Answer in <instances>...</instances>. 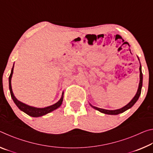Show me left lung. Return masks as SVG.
<instances>
[{"label":"left lung","mask_w":153,"mask_h":153,"mask_svg":"<svg viewBox=\"0 0 153 153\" xmlns=\"http://www.w3.org/2000/svg\"><path fill=\"white\" fill-rule=\"evenodd\" d=\"M142 68H141V65H140V83H139V86H138V91H137L136 94L135 95V97L133 98V99L129 102L128 105H126L125 107H123V108H120V109H117V110H107V109H103V108H98L96 107H92L97 109L98 111H99L100 112L103 113L105 114H108V115H118V114L123 113L124 111H126V110L130 108L132 106L135 104L137 100L139 98L140 95L141 94V90H142Z\"/></svg>","instance_id":"1"}]
</instances>
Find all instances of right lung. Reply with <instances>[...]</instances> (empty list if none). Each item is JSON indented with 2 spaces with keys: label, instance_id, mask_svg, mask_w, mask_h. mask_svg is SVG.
<instances>
[{
  "label": "right lung",
  "instance_id": "add662e5",
  "mask_svg": "<svg viewBox=\"0 0 153 153\" xmlns=\"http://www.w3.org/2000/svg\"><path fill=\"white\" fill-rule=\"evenodd\" d=\"M13 67L11 74H10L9 77V90H10V93H11V96L12 97L13 100L14 102L15 103V105H17V107L19 108L21 111H24V113L27 114L28 115L32 116V117H40V116L45 115L46 114L50 113L51 111L55 110L60 107L62 104V102H63V97H62L61 99L59 100L57 102L55 103V104H54L51 106H49V107H45V108H36V107H30L29 105H27L24 104V103L19 101V100L15 97L13 93L12 88H11V77H12L13 73Z\"/></svg>",
  "mask_w": 153,
  "mask_h": 153
}]
</instances>
